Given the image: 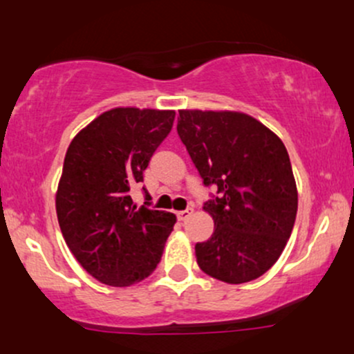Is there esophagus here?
<instances>
[{
  "label": "esophagus",
  "instance_id": "obj_1",
  "mask_svg": "<svg viewBox=\"0 0 354 354\" xmlns=\"http://www.w3.org/2000/svg\"><path fill=\"white\" fill-rule=\"evenodd\" d=\"M191 214H193V209L191 208H186V209H181V211H178L176 213V216H178V219H181V221H186V219H188Z\"/></svg>",
  "mask_w": 354,
  "mask_h": 354
}]
</instances>
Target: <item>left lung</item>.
<instances>
[{
    "mask_svg": "<svg viewBox=\"0 0 354 354\" xmlns=\"http://www.w3.org/2000/svg\"><path fill=\"white\" fill-rule=\"evenodd\" d=\"M178 136L203 185V209L214 219L196 243L198 265L219 281L239 284L265 274L293 231L298 191L283 141L254 118L234 111L183 109Z\"/></svg>",
    "mask_w": 354,
    "mask_h": 354,
    "instance_id": "obj_1",
    "label": "left lung"
}]
</instances>
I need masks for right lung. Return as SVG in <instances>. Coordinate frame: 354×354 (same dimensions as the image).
Returning a JSON list of instances; mask_svg holds the SVG:
<instances>
[{
    "label": "right lung",
    "mask_w": 354,
    "mask_h": 354,
    "mask_svg": "<svg viewBox=\"0 0 354 354\" xmlns=\"http://www.w3.org/2000/svg\"><path fill=\"white\" fill-rule=\"evenodd\" d=\"M174 111L115 108L81 129L66 151L56 213L80 265L109 286L148 278L161 261L176 216L138 206L131 189L173 128Z\"/></svg>",
    "instance_id": "right-lung-1"
}]
</instances>
